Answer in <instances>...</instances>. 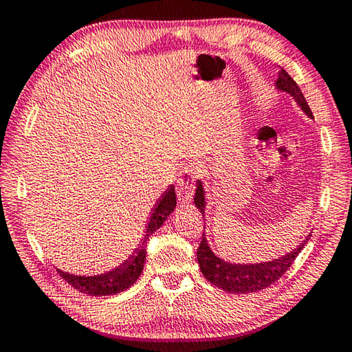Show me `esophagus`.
<instances>
[{
	"instance_id": "esophagus-1",
	"label": "esophagus",
	"mask_w": 352,
	"mask_h": 352,
	"mask_svg": "<svg viewBox=\"0 0 352 352\" xmlns=\"http://www.w3.org/2000/svg\"><path fill=\"white\" fill-rule=\"evenodd\" d=\"M194 189H195V170L192 166L190 168L183 169L178 175L177 180V195L180 201H190L194 195Z\"/></svg>"
}]
</instances>
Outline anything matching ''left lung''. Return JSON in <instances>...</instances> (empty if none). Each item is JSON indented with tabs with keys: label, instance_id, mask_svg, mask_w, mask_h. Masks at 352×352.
<instances>
[{
	"label": "left lung",
	"instance_id": "left-lung-1",
	"mask_svg": "<svg viewBox=\"0 0 352 352\" xmlns=\"http://www.w3.org/2000/svg\"><path fill=\"white\" fill-rule=\"evenodd\" d=\"M275 87L276 90L290 94V96L295 99V102L301 107V110L305 111L309 118H314L305 96H302L300 87L296 85V82L292 79L284 69L279 71ZM194 204L199 208V211L205 219L206 199L201 180H197ZM309 237H311V234H307L306 239L295 250H292L290 253L284 254L278 259L258 262V264H233V262H226L214 254L211 247L208 245L206 234L204 233L197 250V261L204 276L211 284L216 285V287L228 292V294H252V292H259L262 289L269 287L273 283H276L278 279L289 270V267L294 264L296 256L301 253V250L305 248L307 243Z\"/></svg>",
	"mask_w": 352,
	"mask_h": 352
}]
</instances>
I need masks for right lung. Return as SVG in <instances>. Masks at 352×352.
I'll use <instances>...</instances> for the list:
<instances>
[{"instance_id": "add662e5", "label": "right lung", "mask_w": 352, "mask_h": 352, "mask_svg": "<svg viewBox=\"0 0 352 352\" xmlns=\"http://www.w3.org/2000/svg\"><path fill=\"white\" fill-rule=\"evenodd\" d=\"M177 206V197H175V186L170 184V186L164 190V194L157 200L155 204L151 219L146 225L144 237H142L140 245L135 248V252L129 256V259L122 262L121 265L115 267V269L100 273V275L94 276H80V275H73V273L62 272L57 269L60 273V276L67 281L68 284L73 285L82 294L90 295V296H107V295H116L121 294L130 285H133L136 279L140 278L144 269L146 262V247H147V239L148 236L153 234L160 226L164 223V220L170 216V212L175 210Z\"/></svg>"}]
</instances>
